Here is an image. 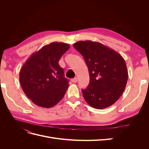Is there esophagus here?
Returning <instances> with one entry per match:
<instances>
[{
  "instance_id": "34e87169",
  "label": "esophagus",
  "mask_w": 149,
  "mask_h": 149,
  "mask_svg": "<svg viewBox=\"0 0 149 149\" xmlns=\"http://www.w3.org/2000/svg\"><path fill=\"white\" fill-rule=\"evenodd\" d=\"M71 81L72 83H76L78 81V78H73L71 79Z\"/></svg>"
}]
</instances>
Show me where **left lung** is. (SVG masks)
<instances>
[{
	"instance_id": "obj_1",
	"label": "left lung",
	"mask_w": 149,
	"mask_h": 149,
	"mask_svg": "<svg viewBox=\"0 0 149 149\" xmlns=\"http://www.w3.org/2000/svg\"><path fill=\"white\" fill-rule=\"evenodd\" d=\"M73 47L83 56L89 70V83L81 89L85 101L98 109L113 104L123 94L128 79L123 58L98 42H78Z\"/></svg>"
}]
</instances>
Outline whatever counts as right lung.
Segmentation results:
<instances>
[{
  "instance_id": "1",
  "label": "right lung",
  "mask_w": 149,
  "mask_h": 149,
  "mask_svg": "<svg viewBox=\"0 0 149 149\" xmlns=\"http://www.w3.org/2000/svg\"><path fill=\"white\" fill-rule=\"evenodd\" d=\"M69 48V45L64 43L47 45L33 54L22 67L21 86L36 105L51 107L63 97L69 81L58 61Z\"/></svg>"
}]
</instances>
